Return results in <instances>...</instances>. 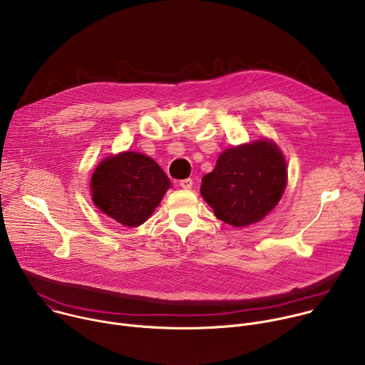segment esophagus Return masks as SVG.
Listing matches in <instances>:
<instances>
[{
    "label": "esophagus",
    "mask_w": 365,
    "mask_h": 365,
    "mask_svg": "<svg viewBox=\"0 0 365 365\" xmlns=\"http://www.w3.org/2000/svg\"><path fill=\"white\" fill-rule=\"evenodd\" d=\"M179 185H180V187H183V189H190L192 185H193V182H192L190 178H187V179H182V180L179 182Z\"/></svg>",
    "instance_id": "obj_1"
}]
</instances>
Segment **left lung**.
Segmentation results:
<instances>
[{
    "mask_svg": "<svg viewBox=\"0 0 365 365\" xmlns=\"http://www.w3.org/2000/svg\"><path fill=\"white\" fill-rule=\"evenodd\" d=\"M286 183L284 155L264 138L222 151L215 169L202 178L200 195L218 220L247 227L274 210Z\"/></svg>",
    "mask_w": 365,
    "mask_h": 365,
    "instance_id": "8db88e82",
    "label": "left lung"
}]
</instances>
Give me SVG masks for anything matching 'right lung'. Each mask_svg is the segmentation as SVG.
I'll list each match as a JSON object with an SVG mask.
<instances>
[{
    "label": "right lung",
    "mask_w": 365,
    "mask_h": 365,
    "mask_svg": "<svg viewBox=\"0 0 365 365\" xmlns=\"http://www.w3.org/2000/svg\"><path fill=\"white\" fill-rule=\"evenodd\" d=\"M169 187L170 180L160 166L135 151L103 159L91 178L93 205L125 227L144 224Z\"/></svg>",
    "instance_id": "right-lung-1"
}]
</instances>
